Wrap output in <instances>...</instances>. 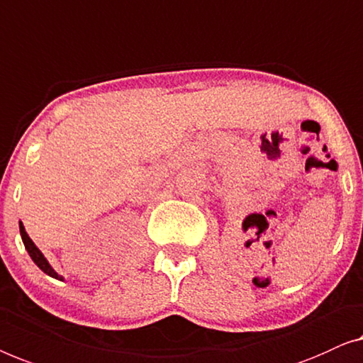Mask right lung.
I'll use <instances>...</instances> for the list:
<instances>
[{
	"instance_id": "add662e5",
	"label": "right lung",
	"mask_w": 363,
	"mask_h": 363,
	"mask_svg": "<svg viewBox=\"0 0 363 363\" xmlns=\"http://www.w3.org/2000/svg\"><path fill=\"white\" fill-rule=\"evenodd\" d=\"M19 232H21L23 243H24V247H26V250H28L29 257L33 258V262H34L35 264H38V267H39L40 269H43V272H44L45 274H49V277H52V278H55V279H60V281H64V278L60 277V274H57V273L54 272L52 267H50L48 259L44 258V255L40 253V250H39L38 247H35L33 240L29 238V235L26 233V230H24V227H23L21 222H19Z\"/></svg>"
}]
</instances>
